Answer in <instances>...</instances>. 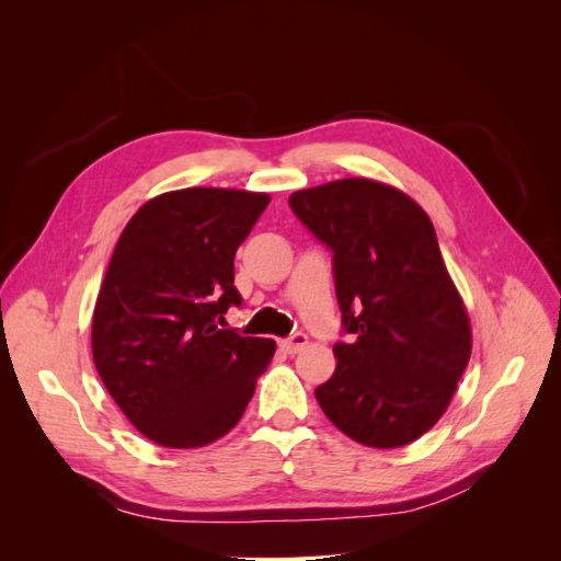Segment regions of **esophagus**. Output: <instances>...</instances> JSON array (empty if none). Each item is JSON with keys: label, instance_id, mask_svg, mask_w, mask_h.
Segmentation results:
<instances>
[{"label": "esophagus", "instance_id": "obj_1", "mask_svg": "<svg viewBox=\"0 0 561 561\" xmlns=\"http://www.w3.org/2000/svg\"><path fill=\"white\" fill-rule=\"evenodd\" d=\"M307 344H309V336L301 334V332H295V334H290L287 339H280V348L285 353H290V355L299 353Z\"/></svg>", "mask_w": 561, "mask_h": 561}]
</instances>
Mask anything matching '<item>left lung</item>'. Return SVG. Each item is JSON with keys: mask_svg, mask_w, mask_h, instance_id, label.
<instances>
[{"mask_svg": "<svg viewBox=\"0 0 561 561\" xmlns=\"http://www.w3.org/2000/svg\"><path fill=\"white\" fill-rule=\"evenodd\" d=\"M290 208L332 250L348 342L316 400L367 447L414 443L445 414L470 360V322L431 217L396 186L336 180L290 196Z\"/></svg>", "mask_w": 561, "mask_h": 561, "instance_id": "8db88e82", "label": "left lung"}]
</instances>
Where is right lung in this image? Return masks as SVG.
Instances as JSON below:
<instances>
[{"mask_svg": "<svg viewBox=\"0 0 561 561\" xmlns=\"http://www.w3.org/2000/svg\"><path fill=\"white\" fill-rule=\"evenodd\" d=\"M268 194L192 186L133 215L100 285L93 363L151 443L192 449L227 435L276 344L225 328L241 307L233 257Z\"/></svg>", "mask_w": 561, "mask_h": 561, "instance_id": "add662e5", "label": "right lung"}]
</instances>
